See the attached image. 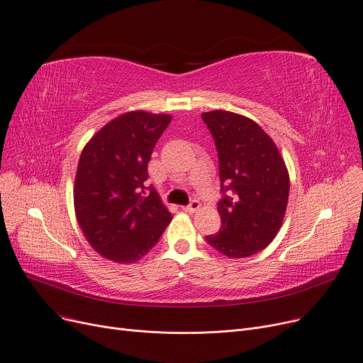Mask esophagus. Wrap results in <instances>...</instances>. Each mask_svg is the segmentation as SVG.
Returning a JSON list of instances; mask_svg holds the SVG:
<instances>
[{
	"label": "esophagus",
	"mask_w": 363,
	"mask_h": 363,
	"mask_svg": "<svg viewBox=\"0 0 363 363\" xmlns=\"http://www.w3.org/2000/svg\"><path fill=\"white\" fill-rule=\"evenodd\" d=\"M199 208H200V201H199V200H193L188 206L182 207V211H184V212H188V213H196V212L199 211Z\"/></svg>",
	"instance_id": "34e87169"
}]
</instances>
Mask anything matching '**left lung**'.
Returning <instances> with one entry per match:
<instances>
[{
  "label": "left lung",
  "instance_id": "1",
  "mask_svg": "<svg viewBox=\"0 0 363 363\" xmlns=\"http://www.w3.org/2000/svg\"><path fill=\"white\" fill-rule=\"evenodd\" d=\"M201 118L218 150L222 193L220 230L206 241L228 257L253 256L282 225L290 191L287 167L275 143L252 119L225 110Z\"/></svg>",
  "mask_w": 363,
  "mask_h": 363
}]
</instances>
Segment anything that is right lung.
<instances>
[{
  "label": "right lung",
  "instance_id": "obj_1",
  "mask_svg": "<svg viewBox=\"0 0 363 363\" xmlns=\"http://www.w3.org/2000/svg\"><path fill=\"white\" fill-rule=\"evenodd\" d=\"M169 114L129 111L110 121L82 150L74 178L76 219L94 250L132 263L155 247L172 215L151 185L152 148Z\"/></svg>",
  "mask_w": 363,
  "mask_h": 363
}]
</instances>
